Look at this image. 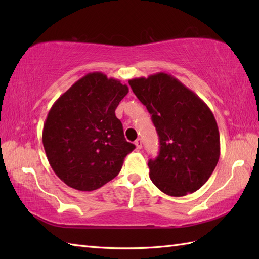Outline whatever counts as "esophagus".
<instances>
[{
  "label": "esophagus",
  "mask_w": 259,
  "mask_h": 259,
  "mask_svg": "<svg viewBox=\"0 0 259 259\" xmlns=\"http://www.w3.org/2000/svg\"><path fill=\"white\" fill-rule=\"evenodd\" d=\"M135 145H136L137 148H138V149H141V148H142V140L141 139H137L136 142H135Z\"/></svg>",
  "instance_id": "1"
}]
</instances>
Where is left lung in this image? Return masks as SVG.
<instances>
[{
    "instance_id": "left-lung-1",
    "label": "left lung",
    "mask_w": 259,
    "mask_h": 259,
    "mask_svg": "<svg viewBox=\"0 0 259 259\" xmlns=\"http://www.w3.org/2000/svg\"><path fill=\"white\" fill-rule=\"evenodd\" d=\"M151 114L160 141L148 162L150 179L166 195L183 197L205 185L221 156V138L211 110L171 74L158 72L129 80Z\"/></svg>"
}]
</instances>
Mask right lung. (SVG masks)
Masks as SVG:
<instances>
[{
    "mask_svg": "<svg viewBox=\"0 0 259 259\" xmlns=\"http://www.w3.org/2000/svg\"><path fill=\"white\" fill-rule=\"evenodd\" d=\"M126 84L91 72L53 103L43 124L42 142L53 171L65 185L92 191L117 176L135 145L125 140L115 117Z\"/></svg>",
    "mask_w": 259,
    "mask_h": 259,
    "instance_id": "right-lung-1",
    "label": "right lung"
}]
</instances>
